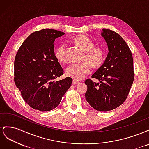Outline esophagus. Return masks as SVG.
Segmentation results:
<instances>
[{"label": "esophagus", "instance_id": "esophagus-1", "mask_svg": "<svg viewBox=\"0 0 149 149\" xmlns=\"http://www.w3.org/2000/svg\"><path fill=\"white\" fill-rule=\"evenodd\" d=\"M73 84H78V83H79V81H78V80H76V79H73Z\"/></svg>", "mask_w": 149, "mask_h": 149}]
</instances>
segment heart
Wrapping results in <instances>:
<instances>
[{
	"mask_svg": "<svg viewBox=\"0 0 149 149\" xmlns=\"http://www.w3.org/2000/svg\"><path fill=\"white\" fill-rule=\"evenodd\" d=\"M74 42L85 52L86 59L93 66H98L102 63L104 56L102 49L98 47H94L93 42L88 37L85 35H79L74 38ZM55 55L59 61H66V58L63 45H61L56 49ZM88 62L84 61L78 63H71L66 68V75L76 80L82 79L91 70V65Z\"/></svg>",
	"mask_w": 149,
	"mask_h": 149,
	"instance_id": "1",
	"label": "heart"
}]
</instances>
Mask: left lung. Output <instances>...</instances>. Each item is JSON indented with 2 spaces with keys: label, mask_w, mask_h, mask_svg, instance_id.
<instances>
[{
  "label": "left lung",
  "mask_w": 149,
  "mask_h": 149,
  "mask_svg": "<svg viewBox=\"0 0 149 149\" xmlns=\"http://www.w3.org/2000/svg\"><path fill=\"white\" fill-rule=\"evenodd\" d=\"M101 36L109 52L104 62L91 76L100 83L85 81L88 86L85 97L94 109L106 112L125 101L134 81V71L132 53L124 39L107 29H102Z\"/></svg>",
  "instance_id": "1"
}]
</instances>
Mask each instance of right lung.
<instances>
[{
    "label": "right lung",
    "instance_id": "obj_1",
    "mask_svg": "<svg viewBox=\"0 0 149 149\" xmlns=\"http://www.w3.org/2000/svg\"><path fill=\"white\" fill-rule=\"evenodd\" d=\"M65 33L45 29L30 34L17 52L14 81L25 101L33 109L56 107L72 83L70 77L56 81L63 70L55 55L53 43Z\"/></svg>",
    "mask_w": 149,
    "mask_h": 149
}]
</instances>
